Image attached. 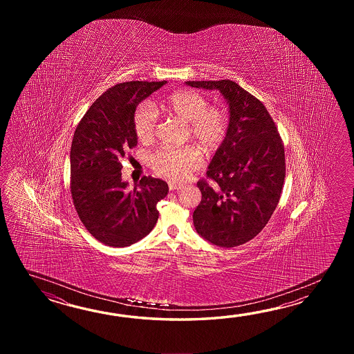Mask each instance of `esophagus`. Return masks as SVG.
I'll list each match as a JSON object with an SVG mask.
<instances>
[{
	"instance_id": "obj_1",
	"label": "esophagus",
	"mask_w": 354,
	"mask_h": 354,
	"mask_svg": "<svg viewBox=\"0 0 354 354\" xmlns=\"http://www.w3.org/2000/svg\"><path fill=\"white\" fill-rule=\"evenodd\" d=\"M168 187H169L171 191H178L182 186H180V185H177V183H174V182H169Z\"/></svg>"
}]
</instances>
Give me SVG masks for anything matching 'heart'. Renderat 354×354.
<instances>
[{
	"instance_id": "heart-1",
	"label": "heart",
	"mask_w": 354,
	"mask_h": 354,
	"mask_svg": "<svg viewBox=\"0 0 354 354\" xmlns=\"http://www.w3.org/2000/svg\"><path fill=\"white\" fill-rule=\"evenodd\" d=\"M159 106L163 111L188 122L191 138L207 153H215L225 142L230 116L224 107L209 106V100L203 93L191 90H177L163 98ZM133 127L140 142H151L157 129V113L153 106L143 102L136 107ZM203 165L201 153L192 148H163L151 157V169L171 180H187Z\"/></svg>"
}]
</instances>
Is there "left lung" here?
Here are the masks:
<instances>
[{
    "mask_svg": "<svg viewBox=\"0 0 354 354\" xmlns=\"http://www.w3.org/2000/svg\"><path fill=\"white\" fill-rule=\"evenodd\" d=\"M218 90L230 109L225 142L200 180L201 203L194 211L196 232L218 247L233 248L262 232L279 205L286 177L285 147L263 104L230 80L187 81Z\"/></svg>",
    "mask_w": 354,
    "mask_h": 354,
    "instance_id": "1",
    "label": "left lung"
}]
</instances>
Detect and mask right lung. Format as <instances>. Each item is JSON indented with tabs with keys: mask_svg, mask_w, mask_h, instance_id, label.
<instances>
[{
	"mask_svg": "<svg viewBox=\"0 0 354 354\" xmlns=\"http://www.w3.org/2000/svg\"><path fill=\"white\" fill-rule=\"evenodd\" d=\"M162 82L118 83L90 106L71 147V195L78 218L93 238L109 247H128L151 233L157 203L168 194L165 180L144 176L128 191L121 160L138 144L136 106Z\"/></svg>",
	"mask_w": 354,
	"mask_h": 354,
	"instance_id": "add662e5",
	"label": "right lung"
}]
</instances>
